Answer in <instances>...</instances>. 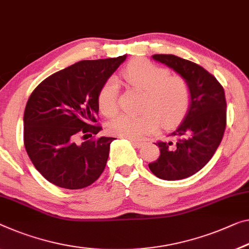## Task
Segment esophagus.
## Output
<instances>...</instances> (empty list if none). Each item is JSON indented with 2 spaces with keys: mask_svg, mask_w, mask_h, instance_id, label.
Wrapping results in <instances>:
<instances>
[{
  "mask_svg": "<svg viewBox=\"0 0 249 249\" xmlns=\"http://www.w3.org/2000/svg\"><path fill=\"white\" fill-rule=\"evenodd\" d=\"M129 140H130V142H131L136 148H141L144 144L142 141H138V140H133V139H129Z\"/></svg>",
  "mask_w": 249,
  "mask_h": 249,
  "instance_id": "obj_1",
  "label": "esophagus"
}]
</instances>
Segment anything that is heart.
<instances>
[{
    "mask_svg": "<svg viewBox=\"0 0 249 249\" xmlns=\"http://www.w3.org/2000/svg\"><path fill=\"white\" fill-rule=\"evenodd\" d=\"M130 87L143 91L141 110L138 116L119 114L108 124V131L113 136L138 140L156 131L160 124L173 125L185 116L191 102L188 81L180 75H170L169 70L150 61L139 59L127 64L122 71ZM118 83L110 78L98 93L100 111L111 117L118 110Z\"/></svg>",
    "mask_w": 249,
    "mask_h": 249,
    "instance_id": "1",
    "label": "heart"
}]
</instances>
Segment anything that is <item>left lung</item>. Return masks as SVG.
I'll use <instances>...</instances> for the list:
<instances>
[{"label": "left lung", "mask_w": 249, "mask_h": 249, "mask_svg": "<svg viewBox=\"0 0 249 249\" xmlns=\"http://www.w3.org/2000/svg\"><path fill=\"white\" fill-rule=\"evenodd\" d=\"M188 81L189 111L179 127L156 144L160 156L149 169L163 180H179L198 173L213 158L226 129V98L223 86L198 64L174 54H155Z\"/></svg>", "instance_id": "1"}]
</instances>
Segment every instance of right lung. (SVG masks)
Returning <instances> with one entry per match:
<instances>
[{
  "instance_id": "right-lung-1",
  "label": "right lung",
  "mask_w": 249,
  "mask_h": 249,
  "mask_svg": "<svg viewBox=\"0 0 249 249\" xmlns=\"http://www.w3.org/2000/svg\"><path fill=\"white\" fill-rule=\"evenodd\" d=\"M125 56L80 61L48 76L30 95L23 118L25 150L53 185L86 188L105 170L114 138H95L102 129L98 93ZM78 136L86 141L78 144Z\"/></svg>"
}]
</instances>
